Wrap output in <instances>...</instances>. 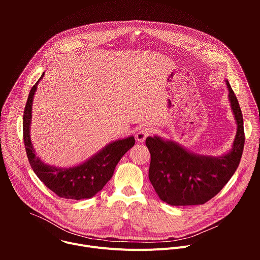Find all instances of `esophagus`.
Masks as SVG:
<instances>
[{
    "mask_svg": "<svg viewBox=\"0 0 260 260\" xmlns=\"http://www.w3.org/2000/svg\"><path fill=\"white\" fill-rule=\"evenodd\" d=\"M151 133H152V129H151L150 127L145 126V127L141 128V129L137 133L136 139L138 140V142L143 143V142H145V140H146V138H147L148 136L151 135Z\"/></svg>",
    "mask_w": 260,
    "mask_h": 260,
    "instance_id": "1",
    "label": "esophagus"
}]
</instances>
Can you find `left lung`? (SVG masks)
I'll return each mask as SVG.
<instances>
[{
  "label": "left lung",
  "mask_w": 260,
  "mask_h": 260,
  "mask_svg": "<svg viewBox=\"0 0 260 260\" xmlns=\"http://www.w3.org/2000/svg\"><path fill=\"white\" fill-rule=\"evenodd\" d=\"M225 83L237 123L236 138L228 153L203 155L158 136L146 139L151 154L149 180L159 199L171 206L207 203L224 187L239 167L245 144L243 114L230 82Z\"/></svg>",
  "instance_id": "left-lung-1"
}]
</instances>
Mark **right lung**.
<instances>
[{
    "instance_id": "1",
    "label": "right lung",
    "mask_w": 260,
    "mask_h": 260,
    "mask_svg": "<svg viewBox=\"0 0 260 260\" xmlns=\"http://www.w3.org/2000/svg\"><path fill=\"white\" fill-rule=\"evenodd\" d=\"M43 76L44 73L31 87L23 112V141L29 165L37 177L56 196L76 201L90 199L112 178L120 158L135 145V137L129 136L109 143L94 155L77 166L58 168L45 164L37 156L29 135L34 95Z\"/></svg>"
}]
</instances>
